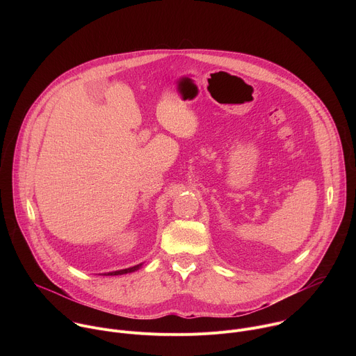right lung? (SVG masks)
Segmentation results:
<instances>
[{
  "mask_svg": "<svg viewBox=\"0 0 356 356\" xmlns=\"http://www.w3.org/2000/svg\"><path fill=\"white\" fill-rule=\"evenodd\" d=\"M140 265H138V266H134V268H128V269H122V270H117V272H111V273H107L108 276H115V275H124V273H131V272H134V270H136L138 268H139Z\"/></svg>",
  "mask_w": 356,
  "mask_h": 356,
  "instance_id": "1",
  "label": "right lung"
}]
</instances>
